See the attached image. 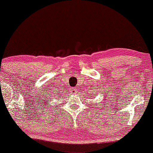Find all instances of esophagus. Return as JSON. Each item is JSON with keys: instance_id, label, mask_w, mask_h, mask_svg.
<instances>
[{"instance_id": "1", "label": "esophagus", "mask_w": 153, "mask_h": 153, "mask_svg": "<svg viewBox=\"0 0 153 153\" xmlns=\"http://www.w3.org/2000/svg\"><path fill=\"white\" fill-rule=\"evenodd\" d=\"M77 92H78V89L76 88H71V93L73 94H77Z\"/></svg>"}]
</instances>
